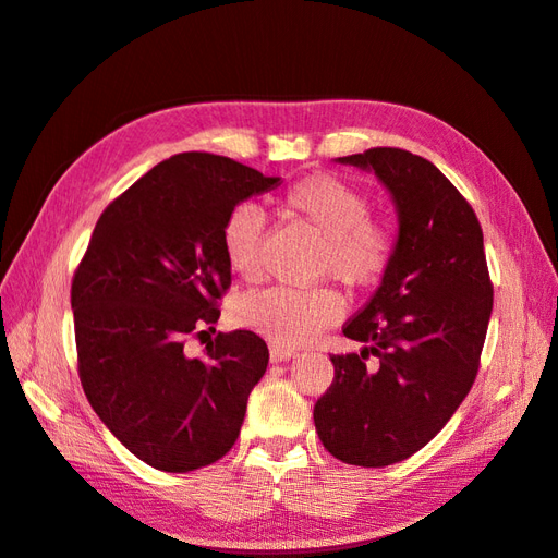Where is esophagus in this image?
<instances>
[{"label": "esophagus", "mask_w": 558, "mask_h": 558, "mask_svg": "<svg viewBox=\"0 0 558 558\" xmlns=\"http://www.w3.org/2000/svg\"><path fill=\"white\" fill-rule=\"evenodd\" d=\"M295 356H299V351H295V349L279 347V344L269 347V359L271 361H289V359H295Z\"/></svg>", "instance_id": "obj_1"}]
</instances>
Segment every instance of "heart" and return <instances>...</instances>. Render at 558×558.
<instances>
[{
    "mask_svg": "<svg viewBox=\"0 0 558 558\" xmlns=\"http://www.w3.org/2000/svg\"><path fill=\"white\" fill-rule=\"evenodd\" d=\"M283 207L323 235L317 275L337 277L351 289H368L388 269L395 235L371 219V199L347 180L315 173L293 183ZM265 219L253 204H238L221 226V247L229 267L245 281L263 277ZM344 313V301L332 287L265 289L235 303V320L275 344L295 347L332 327Z\"/></svg>",
    "mask_w": 558,
    "mask_h": 558,
    "instance_id": "obj_1",
    "label": "heart"
}]
</instances>
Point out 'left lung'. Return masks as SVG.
<instances>
[{
	"label": "left lung",
	"mask_w": 558,
	"mask_h": 558,
	"mask_svg": "<svg viewBox=\"0 0 558 558\" xmlns=\"http://www.w3.org/2000/svg\"><path fill=\"white\" fill-rule=\"evenodd\" d=\"M337 161L373 170L400 229L378 291L342 329L366 347L332 354L313 418L337 460L385 468L422 450L468 397L494 289L480 219L434 163L390 146Z\"/></svg>",
	"instance_id": "left-lung-1"
}]
</instances>
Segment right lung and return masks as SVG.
Listing matches in <instances>:
<instances>
[{"label":"right lung","instance_id":"add662e5","mask_svg":"<svg viewBox=\"0 0 558 558\" xmlns=\"http://www.w3.org/2000/svg\"><path fill=\"white\" fill-rule=\"evenodd\" d=\"M281 178L214 154H178L110 202L72 281L78 378L94 412L161 472L221 460L241 434L247 397L267 371L265 339L214 329L231 287L221 226Z\"/></svg>","mask_w":558,"mask_h":558}]
</instances>
